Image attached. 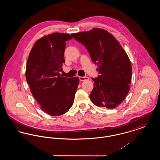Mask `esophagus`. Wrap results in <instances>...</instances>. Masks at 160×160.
Segmentation results:
<instances>
[{
	"label": "esophagus",
	"instance_id": "34e87169",
	"mask_svg": "<svg viewBox=\"0 0 160 160\" xmlns=\"http://www.w3.org/2000/svg\"><path fill=\"white\" fill-rule=\"evenodd\" d=\"M79 79L80 81L83 82V81H86V80H88L89 78L88 77H79Z\"/></svg>",
	"mask_w": 160,
	"mask_h": 160
}]
</instances>
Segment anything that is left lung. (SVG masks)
<instances>
[{"label":"left lung","mask_w":160,"mask_h":160,"mask_svg":"<svg viewBox=\"0 0 160 160\" xmlns=\"http://www.w3.org/2000/svg\"><path fill=\"white\" fill-rule=\"evenodd\" d=\"M86 47L92 61L98 65L99 75L92 78L93 89L89 97L96 106L114 108L127 97L131 82L129 58L114 37L104 29L71 34Z\"/></svg>","instance_id":"obj_1"}]
</instances>
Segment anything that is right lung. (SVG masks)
<instances>
[{"label":"right lung","mask_w":160,"mask_h":160,"mask_svg":"<svg viewBox=\"0 0 160 160\" xmlns=\"http://www.w3.org/2000/svg\"><path fill=\"white\" fill-rule=\"evenodd\" d=\"M72 37L54 33L39 39L29 54L26 69L27 83L41 109L51 116L67 113L72 107L79 78L61 76L65 63V41Z\"/></svg>","instance_id":"1"}]
</instances>
